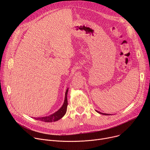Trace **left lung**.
I'll list each match as a JSON object with an SVG mask.
<instances>
[{
	"label": "left lung",
	"instance_id": "obj_1",
	"mask_svg": "<svg viewBox=\"0 0 150 150\" xmlns=\"http://www.w3.org/2000/svg\"><path fill=\"white\" fill-rule=\"evenodd\" d=\"M96 112H97V113H100V114H101V115H110V114H106V113H101V112H98V111H97V110H96Z\"/></svg>",
	"mask_w": 150,
	"mask_h": 150
}]
</instances>
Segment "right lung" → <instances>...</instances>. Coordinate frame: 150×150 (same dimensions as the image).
I'll list each match as a JSON object with an SVG mask.
<instances>
[{
	"label": "right lung",
	"mask_w": 150,
	"mask_h": 150,
	"mask_svg": "<svg viewBox=\"0 0 150 150\" xmlns=\"http://www.w3.org/2000/svg\"><path fill=\"white\" fill-rule=\"evenodd\" d=\"M68 92V88H67V90L66 91L65 100H64V103H63L62 106L56 112H55L53 114L49 115L48 116L42 117H34L35 119L41 120L42 122H56V121L60 119L62 117H63V116L66 114V112L67 110Z\"/></svg>",
	"instance_id": "obj_1"
}]
</instances>
